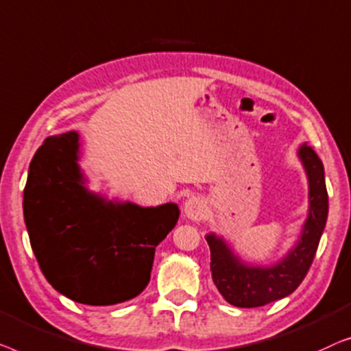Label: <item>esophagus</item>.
Masks as SVG:
<instances>
[{
    "mask_svg": "<svg viewBox=\"0 0 351 351\" xmlns=\"http://www.w3.org/2000/svg\"><path fill=\"white\" fill-rule=\"evenodd\" d=\"M206 213L205 202L200 197H191L184 204V215L192 221H200Z\"/></svg>",
    "mask_w": 351,
    "mask_h": 351,
    "instance_id": "esophagus-1",
    "label": "esophagus"
}]
</instances>
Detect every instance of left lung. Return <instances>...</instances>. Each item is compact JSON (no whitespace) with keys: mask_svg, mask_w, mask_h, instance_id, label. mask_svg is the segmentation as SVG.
<instances>
[{"mask_svg":"<svg viewBox=\"0 0 351 351\" xmlns=\"http://www.w3.org/2000/svg\"><path fill=\"white\" fill-rule=\"evenodd\" d=\"M299 157L307 170L310 210L299 243L274 267L261 269L241 264L223 240L208 235L211 276L216 288L230 305L241 308L263 307L289 295L302 283L317 254L319 239L328 219V191L323 162L307 143L300 146Z\"/></svg>","mask_w":351,"mask_h":351,"instance_id":"8db88e82","label":"left lung"}]
</instances>
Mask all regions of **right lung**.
Listing matches in <instances>:
<instances>
[{
  "label": "right lung",
  "mask_w": 351,
  "mask_h": 351,
  "mask_svg": "<svg viewBox=\"0 0 351 351\" xmlns=\"http://www.w3.org/2000/svg\"><path fill=\"white\" fill-rule=\"evenodd\" d=\"M77 133L39 146L23 191L29 243L46 280L86 305L133 299L149 283L156 246L180 218L175 204L141 208L87 192L77 167Z\"/></svg>",
  "instance_id": "obj_1"
}]
</instances>
